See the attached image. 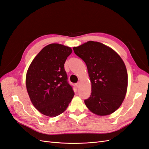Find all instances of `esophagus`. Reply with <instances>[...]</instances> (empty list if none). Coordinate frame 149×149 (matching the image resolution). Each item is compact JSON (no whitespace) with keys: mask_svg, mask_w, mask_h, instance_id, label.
Returning <instances> with one entry per match:
<instances>
[{"mask_svg":"<svg viewBox=\"0 0 149 149\" xmlns=\"http://www.w3.org/2000/svg\"><path fill=\"white\" fill-rule=\"evenodd\" d=\"M79 84H80V83H76V84H75V85H76V86L77 87V88H79Z\"/></svg>","mask_w":149,"mask_h":149,"instance_id":"obj_1","label":"esophagus"}]
</instances>
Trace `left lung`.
Returning <instances> with one entry per match:
<instances>
[{
    "instance_id": "obj_1",
    "label": "left lung",
    "mask_w": 149,
    "mask_h": 149,
    "mask_svg": "<svg viewBox=\"0 0 149 149\" xmlns=\"http://www.w3.org/2000/svg\"><path fill=\"white\" fill-rule=\"evenodd\" d=\"M73 50L86 65L91 83V95L84 100L85 105L97 116L113 113L127 89V72L123 59L113 49L97 42L88 41Z\"/></svg>"
}]
</instances>
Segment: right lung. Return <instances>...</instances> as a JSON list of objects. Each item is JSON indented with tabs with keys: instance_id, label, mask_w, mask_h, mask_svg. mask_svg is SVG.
I'll list each match as a JSON object with an SVG mask.
<instances>
[{
	"instance_id": "1",
	"label": "right lung",
	"mask_w": 149,
	"mask_h": 149,
	"mask_svg": "<svg viewBox=\"0 0 149 149\" xmlns=\"http://www.w3.org/2000/svg\"><path fill=\"white\" fill-rule=\"evenodd\" d=\"M71 47L52 43L35 57L26 74L30 101L40 113L54 118L64 112L74 94L67 82L64 64Z\"/></svg>"
}]
</instances>
